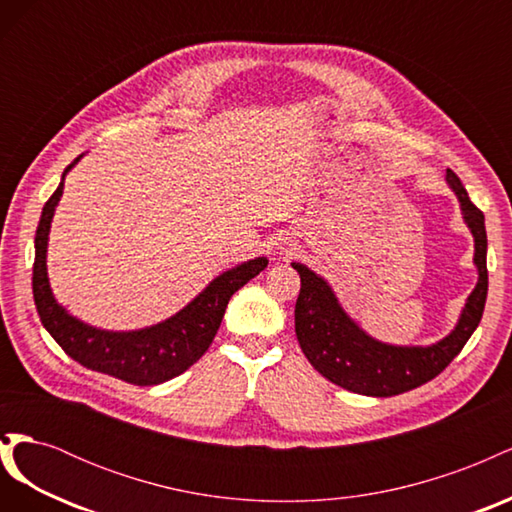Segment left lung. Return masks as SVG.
Masks as SVG:
<instances>
[{"mask_svg":"<svg viewBox=\"0 0 512 512\" xmlns=\"http://www.w3.org/2000/svg\"><path fill=\"white\" fill-rule=\"evenodd\" d=\"M446 181L461 203L463 220L474 235V265L478 284L463 307L451 335L433 346H389L369 337L337 303L331 286L301 262L292 269L301 275V292L294 307V331L307 361L333 384L346 391L391 397L416 389L448 367L476 331L487 301V232L485 215L463 188L451 168Z\"/></svg>","mask_w":512,"mask_h":512,"instance_id":"8db88e82","label":"left lung"}]
</instances>
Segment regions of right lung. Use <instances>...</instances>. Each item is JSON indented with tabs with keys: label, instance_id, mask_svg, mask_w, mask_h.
Wrapping results in <instances>:
<instances>
[{
	"label": "right lung",
	"instance_id": "right-lung-1",
	"mask_svg": "<svg viewBox=\"0 0 512 512\" xmlns=\"http://www.w3.org/2000/svg\"><path fill=\"white\" fill-rule=\"evenodd\" d=\"M79 160L81 156L64 170V177ZM64 177H61L59 188L53 192V196L46 200L36 230V260L32 286L36 309L44 329L51 333L55 342L76 363H81L91 371H100V374L119 378L123 382L136 386H153L183 374L211 346L232 294L250 282L260 271H265L269 260L254 258L222 273L220 277H215L181 312L160 324H153V327L123 333L89 327V324L70 316L55 301L49 286V277H46V243H49V230L55 207L59 203L61 192H64Z\"/></svg>",
	"mask_w": 512,
	"mask_h": 512
}]
</instances>
